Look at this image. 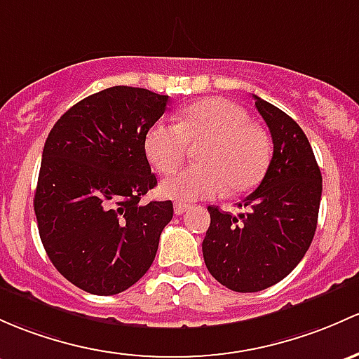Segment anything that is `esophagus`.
<instances>
[{"instance_id":"1","label":"esophagus","mask_w":359,"mask_h":359,"mask_svg":"<svg viewBox=\"0 0 359 359\" xmlns=\"http://www.w3.org/2000/svg\"><path fill=\"white\" fill-rule=\"evenodd\" d=\"M191 206L186 205V203H175L173 205V211H175V215H184L186 211H189Z\"/></svg>"}]
</instances>
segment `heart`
<instances>
[{"label":"heart","instance_id":"b5f03b06","mask_svg":"<svg viewBox=\"0 0 359 359\" xmlns=\"http://www.w3.org/2000/svg\"><path fill=\"white\" fill-rule=\"evenodd\" d=\"M194 165L163 180L161 192L179 201L213 198L224 189L243 194L262 182L270 165V137L246 111L222 97L187 104L177 126L154 122L144 135V153L160 173L173 172L189 148Z\"/></svg>","mask_w":359,"mask_h":359}]
</instances>
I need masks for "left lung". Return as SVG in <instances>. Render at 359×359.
I'll return each instance as SVG.
<instances>
[{"mask_svg": "<svg viewBox=\"0 0 359 359\" xmlns=\"http://www.w3.org/2000/svg\"><path fill=\"white\" fill-rule=\"evenodd\" d=\"M269 126L273 156L258 189L244 199L239 217L208 206L210 227L203 241L206 269L236 292L271 287L296 269L316 230L322 173L303 129L292 118L255 96Z\"/></svg>", "mask_w": 359, "mask_h": 359, "instance_id": "8db88e82", "label": "left lung"}]
</instances>
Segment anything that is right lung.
<instances>
[{
    "instance_id": "obj_1",
    "label": "right lung",
    "mask_w": 359,
    "mask_h": 359,
    "mask_svg": "<svg viewBox=\"0 0 359 359\" xmlns=\"http://www.w3.org/2000/svg\"><path fill=\"white\" fill-rule=\"evenodd\" d=\"M168 96L115 86L84 97L53 126L34 211L55 269L86 292L113 296L149 270L172 201L141 198L156 186L146 132Z\"/></svg>"
}]
</instances>
